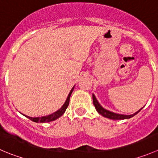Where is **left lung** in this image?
Wrapping results in <instances>:
<instances>
[{
  "label": "left lung",
  "instance_id": "obj_1",
  "mask_svg": "<svg viewBox=\"0 0 158 158\" xmlns=\"http://www.w3.org/2000/svg\"><path fill=\"white\" fill-rule=\"evenodd\" d=\"M93 104H94L95 107H96V111H97L99 114L102 115V116H104V117L109 118V119H111V120H125V119H130V118L133 117V116H135L136 114H137V113H138L139 112H140V110L143 109V107H142V108L140 109L138 111H137L136 113H133V114H131V115L119 114V113H113V112L109 111V110L104 109L103 107H102V106L99 104V102H98V100L96 99V96H95L94 94H93Z\"/></svg>",
  "mask_w": 158,
  "mask_h": 158
}]
</instances>
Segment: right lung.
Segmentation results:
<instances>
[{"instance_id":"1","label":"right lung","mask_w":158,"mask_h":158,"mask_svg":"<svg viewBox=\"0 0 158 158\" xmlns=\"http://www.w3.org/2000/svg\"><path fill=\"white\" fill-rule=\"evenodd\" d=\"M74 87H75V85L73 87V89H71L70 93H69V96H68V97H67L66 100H65V103L62 105V106L61 107L59 110H58L57 111L55 112V113H52V114H50V115H48V116H42V117H31V116H26V115H24V114H22V115H24V116H26V117L28 118L29 120H31V121H33V122H35V123H48V122L54 121V120H57L58 118H59L61 116H62V115L64 114V113H65V110H66L67 107H68V106H69V103L70 96H71L72 93H73V89H74Z\"/></svg>"}]
</instances>
